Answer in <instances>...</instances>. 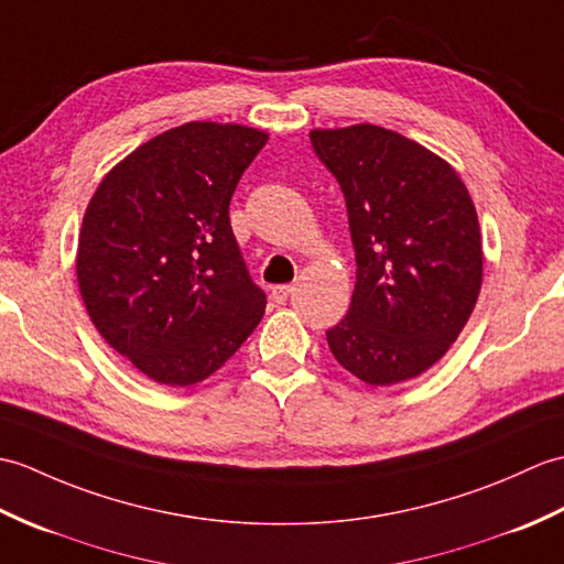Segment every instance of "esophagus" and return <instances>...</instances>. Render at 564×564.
<instances>
[{
  "mask_svg": "<svg viewBox=\"0 0 564 564\" xmlns=\"http://www.w3.org/2000/svg\"><path fill=\"white\" fill-rule=\"evenodd\" d=\"M292 292H294V286H290V284H278V286H272V302L274 304H284L286 299L292 296Z\"/></svg>",
  "mask_w": 564,
  "mask_h": 564,
  "instance_id": "34e87169",
  "label": "esophagus"
}]
</instances>
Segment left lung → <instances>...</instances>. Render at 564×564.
<instances>
[{"mask_svg":"<svg viewBox=\"0 0 564 564\" xmlns=\"http://www.w3.org/2000/svg\"><path fill=\"white\" fill-rule=\"evenodd\" d=\"M345 193L357 282L347 316L325 333L340 365L369 386L436 365L482 286L478 212L454 166L379 124L311 130Z\"/></svg>","mask_w":564,"mask_h":564,"instance_id":"left-lung-1","label":"left lung"}]
</instances>
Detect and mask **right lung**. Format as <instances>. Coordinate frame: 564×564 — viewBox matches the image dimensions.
I'll return each instance as SVG.
<instances>
[{"label": "right lung", "instance_id": "obj_1", "mask_svg": "<svg viewBox=\"0 0 564 564\" xmlns=\"http://www.w3.org/2000/svg\"><path fill=\"white\" fill-rule=\"evenodd\" d=\"M265 142L246 124L185 122L112 166L84 212L86 314L156 383L205 381L265 314L229 221L236 185Z\"/></svg>", "mask_w": 564, "mask_h": 564}]
</instances>
